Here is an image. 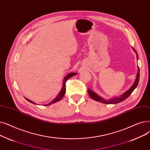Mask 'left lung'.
Returning a JSON list of instances; mask_svg holds the SVG:
<instances>
[{"mask_svg": "<svg viewBox=\"0 0 150 150\" xmlns=\"http://www.w3.org/2000/svg\"><path fill=\"white\" fill-rule=\"evenodd\" d=\"M133 50L134 51V52L136 53L137 55V59H138V55L137 54L135 51V50L132 48ZM140 69L138 67V70H137V74L136 75V79L135 80V82L134 83V84L132 85V87L128 90L127 91H126L125 93H123L122 95H121L119 97H116V98H113L111 99H109V100H106V99H103V98L100 97L99 96H98L96 93L94 91H93L91 90H88V93L89 95V96L94 100L98 101V102H101L102 103L104 104H117L119 103L120 102H122L123 101H124L125 99H126L127 98H128L129 96V95L132 93V92L135 90V88L137 87L138 83H139V77H140Z\"/></svg>", "mask_w": 150, "mask_h": 150, "instance_id": "1", "label": "left lung"}]
</instances>
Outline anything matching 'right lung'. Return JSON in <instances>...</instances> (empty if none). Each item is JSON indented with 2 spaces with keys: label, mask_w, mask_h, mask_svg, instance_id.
Masks as SVG:
<instances>
[{
  "label": "right lung",
  "mask_w": 150,
  "mask_h": 150,
  "mask_svg": "<svg viewBox=\"0 0 150 150\" xmlns=\"http://www.w3.org/2000/svg\"><path fill=\"white\" fill-rule=\"evenodd\" d=\"M76 74H77L76 73H71L67 74L65 77H64V79H63V83H62V88L60 92L59 93V94L57 95V96L54 99H53V100H52L51 103L47 104H46L45 105H51V104H54V103H57V102H58L59 101L61 100V99H62V98L63 97L64 95H65V91H66L65 85H66V82H67V81L68 79H69L70 77H71L74 76V75H76ZM25 99H27V100L28 102H30V103H31L36 104L35 103H33V102H32V101L29 100V99H27V98H25Z\"/></svg>",
  "instance_id": "1"
}]
</instances>
